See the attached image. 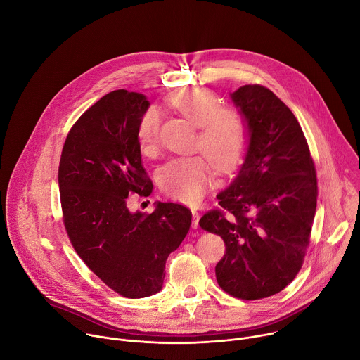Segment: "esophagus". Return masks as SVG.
Masks as SVG:
<instances>
[{"label":"esophagus","instance_id":"1","mask_svg":"<svg viewBox=\"0 0 360 360\" xmlns=\"http://www.w3.org/2000/svg\"><path fill=\"white\" fill-rule=\"evenodd\" d=\"M199 218H200L199 212L192 211V228H193V229L198 228V225H199Z\"/></svg>","mask_w":360,"mask_h":360}]
</instances>
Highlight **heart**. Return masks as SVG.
Masks as SVG:
<instances>
[{
	"label": "heart",
	"mask_w": 360,
	"mask_h": 360,
	"mask_svg": "<svg viewBox=\"0 0 360 360\" xmlns=\"http://www.w3.org/2000/svg\"><path fill=\"white\" fill-rule=\"evenodd\" d=\"M168 101L181 115L199 128L196 148L202 149L217 168L229 171L238 165L248 143L246 121L239 112L224 110L222 101L202 86L178 89L169 95ZM158 135L160 114L157 108L150 107L142 114L136 127L142 152L150 153L155 149ZM207 159L193 155L167 162L160 175L165 193L186 203L199 202L214 179L212 164Z\"/></svg>",
	"instance_id": "heart-1"
}]
</instances>
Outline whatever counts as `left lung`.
<instances>
[{"instance_id": "1", "label": "left lung", "mask_w": 360, "mask_h": 360, "mask_svg": "<svg viewBox=\"0 0 360 360\" xmlns=\"http://www.w3.org/2000/svg\"><path fill=\"white\" fill-rule=\"evenodd\" d=\"M231 99L246 121L248 149L236 176L217 196L221 210L205 214L199 225L225 242L215 268L219 286L255 300L279 293L300 271L318 181L296 117L271 89L243 85Z\"/></svg>"}]
</instances>
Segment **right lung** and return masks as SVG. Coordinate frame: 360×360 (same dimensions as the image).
I'll return each mask as SVG.
<instances>
[{
	"mask_svg": "<svg viewBox=\"0 0 360 360\" xmlns=\"http://www.w3.org/2000/svg\"><path fill=\"white\" fill-rule=\"evenodd\" d=\"M149 101L118 89L102 96L71 128L58 184L70 240L85 265L117 293L138 299L162 289L165 264L186 236L192 214L158 202L152 214L131 212L128 195L149 196L136 127Z\"/></svg>",
	"mask_w": 360,
	"mask_h": 360,
	"instance_id": "1",
	"label": "right lung"
}]
</instances>
